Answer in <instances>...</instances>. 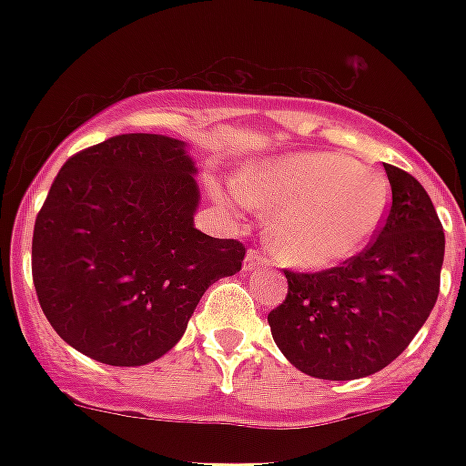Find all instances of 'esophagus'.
I'll use <instances>...</instances> for the list:
<instances>
[{"instance_id":"34e87169","label":"esophagus","mask_w":466,"mask_h":466,"mask_svg":"<svg viewBox=\"0 0 466 466\" xmlns=\"http://www.w3.org/2000/svg\"><path fill=\"white\" fill-rule=\"evenodd\" d=\"M266 256L261 251H256V248H248L247 251V258H244V268L247 270H256V268H263L266 266Z\"/></svg>"}]
</instances>
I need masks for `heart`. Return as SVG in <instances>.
<instances>
[{
	"label": "heart",
	"mask_w": 466,
	"mask_h": 466,
	"mask_svg": "<svg viewBox=\"0 0 466 466\" xmlns=\"http://www.w3.org/2000/svg\"><path fill=\"white\" fill-rule=\"evenodd\" d=\"M244 203L278 210L268 241L288 266L324 270L353 258L382 229L391 203L387 176L339 152H299L239 176Z\"/></svg>",
	"instance_id": "1"
}]
</instances>
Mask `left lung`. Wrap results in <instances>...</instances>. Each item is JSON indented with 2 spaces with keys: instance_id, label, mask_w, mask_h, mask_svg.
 <instances>
[{
  "instance_id": "obj_1",
  "label": "left lung",
  "mask_w": 466,
  "mask_h": 466,
  "mask_svg": "<svg viewBox=\"0 0 466 466\" xmlns=\"http://www.w3.org/2000/svg\"><path fill=\"white\" fill-rule=\"evenodd\" d=\"M391 208L377 237L336 268L292 273L288 298L268 314L283 355L319 380H358L404 353L431 317L445 232L426 188L384 164Z\"/></svg>"
}]
</instances>
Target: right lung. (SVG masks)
<instances>
[{
  "label": "right lung",
  "mask_w": 466,
  "mask_h": 466,
  "mask_svg": "<svg viewBox=\"0 0 466 466\" xmlns=\"http://www.w3.org/2000/svg\"><path fill=\"white\" fill-rule=\"evenodd\" d=\"M186 142L116 135L69 157L33 227L38 302L57 336L94 360L135 368L178 343L215 280L247 248L193 225L200 203Z\"/></svg>",
  "instance_id": "add662e5"
}]
</instances>
